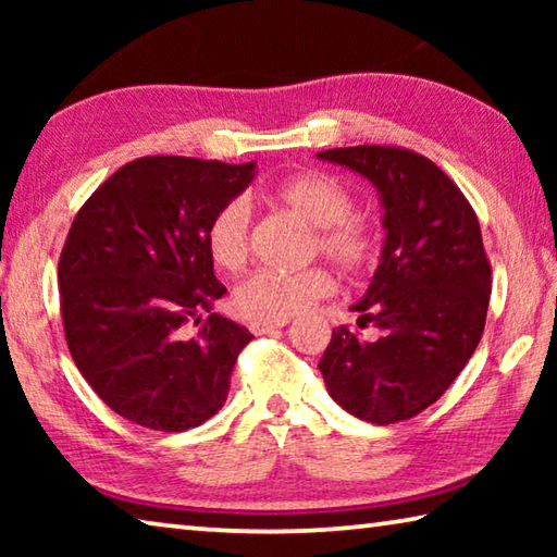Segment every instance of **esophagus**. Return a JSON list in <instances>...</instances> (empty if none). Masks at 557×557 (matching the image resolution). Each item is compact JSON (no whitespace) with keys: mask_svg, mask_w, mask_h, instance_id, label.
<instances>
[{"mask_svg":"<svg viewBox=\"0 0 557 557\" xmlns=\"http://www.w3.org/2000/svg\"><path fill=\"white\" fill-rule=\"evenodd\" d=\"M285 326H287V319L285 322H252L250 332L260 336V334H272V332H277V329H285Z\"/></svg>","mask_w":557,"mask_h":557,"instance_id":"obj_1","label":"esophagus"}]
</instances>
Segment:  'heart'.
I'll return each mask as SVG.
<instances>
[{
  "label": "heart",
  "mask_w": 557,
  "mask_h": 557,
  "mask_svg": "<svg viewBox=\"0 0 557 557\" xmlns=\"http://www.w3.org/2000/svg\"><path fill=\"white\" fill-rule=\"evenodd\" d=\"M275 199L314 225L312 250L348 275L369 270L379 258V233L354 213L356 199L338 178L324 172L289 176L275 188ZM206 250L215 268L235 272L250 252V206L243 199L225 201L206 228ZM336 280L326 268L297 272L258 270L233 292V309L248 322H285L307 312L314 301L334 295Z\"/></svg>",
  "instance_id": "heart-1"
}]
</instances>
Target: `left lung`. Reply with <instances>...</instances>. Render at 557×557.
I'll return each instance as SVG.
<instances>
[{
	"label": "left lung",
	"instance_id": "obj_1",
	"mask_svg": "<svg viewBox=\"0 0 557 557\" xmlns=\"http://www.w3.org/2000/svg\"><path fill=\"white\" fill-rule=\"evenodd\" d=\"M317 157L371 178L388 231L371 287L351 307L358 326L381 336L334 329L319 371L358 420H410L449 388L484 334L492 265L479 219L459 186L412 149L358 145Z\"/></svg>",
	"mask_w": 557,
	"mask_h": 557
}]
</instances>
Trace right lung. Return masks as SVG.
Segmentation results:
<instances>
[{"label": "right lung", "instance_id": "add662e5", "mask_svg": "<svg viewBox=\"0 0 557 557\" xmlns=\"http://www.w3.org/2000/svg\"><path fill=\"white\" fill-rule=\"evenodd\" d=\"M252 174V162L139 157L75 213L59 260L65 342L100 400L135 425L199 428L228 398L252 334L213 312L225 287L206 228Z\"/></svg>", "mask_w": 557, "mask_h": 557}]
</instances>
